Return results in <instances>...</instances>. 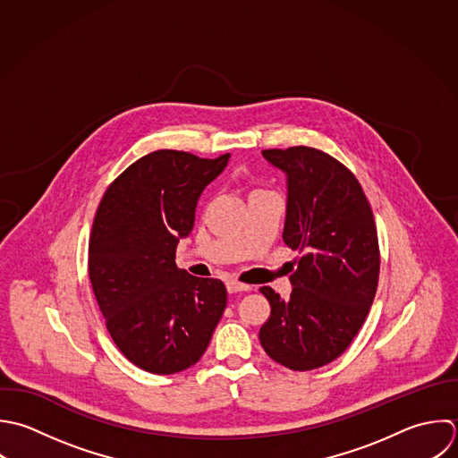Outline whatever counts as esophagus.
<instances>
[{
	"mask_svg": "<svg viewBox=\"0 0 458 458\" xmlns=\"http://www.w3.org/2000/svg\"><path fill=\"white\" fill-rule=\"evenodd\" d=\"M226 289H228V293H230V294H235V293H248V291H251V287H250V285H244V284H239V282H233V280L226 282Z\"/></svg>",
	"mask_w": 458,
	"mask_h": 458,
	"instance_id": "obj_1",
	"label": "esophagus"
}]
</instances>
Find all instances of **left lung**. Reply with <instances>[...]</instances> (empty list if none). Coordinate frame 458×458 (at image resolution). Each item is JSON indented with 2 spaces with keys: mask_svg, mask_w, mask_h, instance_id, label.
I'll return each mask as SVG.
<instances>
[{
  "mask_svg": "<svg viewBox=\"0 0 458 458\" xmlns=\"http://www.w3.org/2000/svg\"><path fill=\"white\" fill-rule=\"evenodd\" d=\"M262 157L287 178L284 242L303 255L289 276V300L260 287L271 316L259 337L275 362L310 371L343 355L373 305L380 271L373 210L359 180L316 148Z\"/></svg>",
  "mask_w": 458,
  "mask_h": 458,
  "instance_id": "1",
  "label": "left lung"
}]
</instances>
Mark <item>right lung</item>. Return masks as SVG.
I'll use <instances>...</instances> for the list:
<instances>
[{"label":"right lung","instance_id":"right-lung-1","mask_svg":"<svg viewBox=\"0 0 458 458\" xmlns=\"http://www.w3.org/2000/svg\"><path fill=\"white\" fill-rule=\"evenodd\" d=\"M230 160L174 149L133 162L106 189L92 223L89 276L108 334L137 368L173 375L205 353L226 307V287L178 269L205 187Z\"/></svg>","mask_w":458,"mask_h":458}]
</instances>
